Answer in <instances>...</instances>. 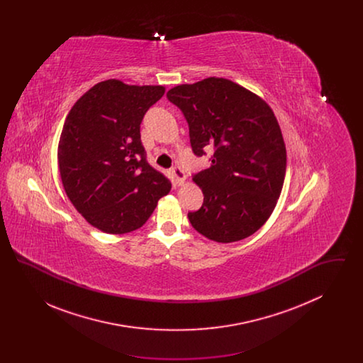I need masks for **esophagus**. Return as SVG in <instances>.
Instances as JSON below:
<instances>
[{"mask_svg":"<svg viewBox=\"0 0 363 363\" xmlns=\"http://www.w3.org/2000/svg\"><path fill=\"white\" fill-rule=\"evenodd\" d=\"M172 173H173L174 177H175V181H177L178 185H182V184L185 182L186 175H185L184 170H182L181 167H173V169H172Z\"/></svg>","mask_w":363,"mask_h":363,"instance_id":"34e87169","label":"esophagus"}]
</instances>
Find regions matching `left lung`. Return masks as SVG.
I'll list each match as a JSON object with an SVG mask.
<instances>
[{
  "instance_id": "1",
  "label": "left lung",
  "mask_w": 363,
  "mask_h": 363,
  "mask_svg": "<svg viewBox=\"0 0 363 363\" xmlns=\"http://www.w3.org/2000/svg\"><path fill=\"white\" fill-rule=\"evenodd\" d=\"M189 125L194 155L212 150L211 166L193 175L204 194L189 212L194 230L212 241H241L264 225L286 175V145L272 108L256 94L222 77L167 92Z\"/></svg>"
}]
</instances>
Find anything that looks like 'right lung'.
Listing matches in <instances>:
<instances>
[{"mask_svg":"<svg viewBox=\"0 0 363 363\" xmlns=\"http://www.w3.org/2000/svg\"><path fill=\"white\" fill-rule=\"evenodd\" d=\"M164 94L162 86L110 79L73 104L58 144L60 175L70 203L107 234L144 225L172 182L145 156L140 123Z\"/></svg>","mask_w":363,"mask_h":363,"instance_id":"add662e5","label":"right lung"}]
</instances>
